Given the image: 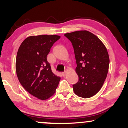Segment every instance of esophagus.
Masks as SVG:
<instances>
[{
    "mask_svg": "<svg viewBox=\"0 0 128 128\" xmlns=\"http://www.w3.org/2000/svg\"><path fill=\"white\" fill-rule=\"evenodd\" d=\"M66 74H67V72H64L62 73V76H63V77H65V76H66Z\"/></svg>",
    "mask_w": 128,
    "mask_h": 128,
    "instance_id": "esophagus-1",
    "label": "esophagus"
}]
</instances>
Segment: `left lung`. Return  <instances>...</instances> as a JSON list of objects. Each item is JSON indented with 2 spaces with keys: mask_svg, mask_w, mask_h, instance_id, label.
Wrapping results in <instances>:
<instances>
[{
  "mask_svg": "<svg viewBox=\"0 0 128 128\" xmlns=\"http://www.w3.org/2000/svg\"><path fill=\"white\" fill-rule=\"evenodd\" d=\"M74 49L78 81L73 85L74 93L87 98L100 90L107 76L110 58L106 46L96 35L87 30L66 33Z\"/></svg>",
  "mask_w": 128,
  "mask_h": 128,
  "instance_id": "left-lung-1",
  "label": "left lung"
}]
</instances>
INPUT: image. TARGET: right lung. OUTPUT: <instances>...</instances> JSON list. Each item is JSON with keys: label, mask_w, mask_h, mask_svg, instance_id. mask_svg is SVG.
Wrapping results in <instances>:
<instances>
[{"label": "right lung", "mask_w": 128, "mask_h": 128, "mask_svg": "<svg viewBox=\"0 0 128 128\" xmlns=\"http://www.w3.org/2000/svg\"><path fill=\"white\" fill-rule=\"evenodd\" d=\"M60 38L56 35L30 36L19 47L16 60L18 79L26 90L41 100L55 93L60 78L52 72L46 56Z\"/></svg>", "instance_id": "right-lung-1"}]
</instances>
